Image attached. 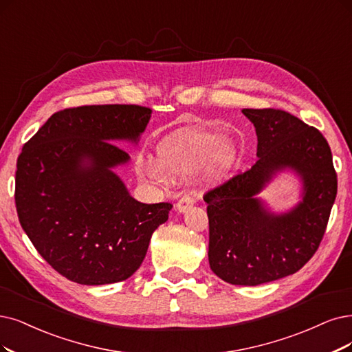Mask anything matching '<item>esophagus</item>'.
<instances>
[{
	"instance_id": "34e87169",
	"label": "esophagus",
	"mask_w": 352,
	"mask_h": 352,
	"mask_svg": "<svg viewBox=\"0 0 352 352\" xmlns=\"http://www.w3.org/2000/svg\"><path fill=\"white\" fill-rule=\"evenodd\" d=\"M196 203V200H194L191 196H183L181 197L179 200H178V203H177V210L179 212V213H184V212H187L190 207Z\"/></svg>"
}]
</instances>
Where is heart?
I'll list each match as a JSON object with an SVG mask.
<instances>
[{"label": "heart", "mask_w": 352, "mask_h": 352, "mask_svg": "<svg viewBox=\"0 0 352 352\" xmlns=\"http://www.w3.org/2000/svg\"><path fill=\"white\" fill-rule=\"evenodd\" d=\"M236 158V148L220 132L178 130L156 146V161L138 160V174L149 183L165 184L168 179H183L199 168L207 181L222 179Z\"/></svg>", "instance_id": "1"}]
</instances>
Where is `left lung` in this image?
Segmentation results:
<instances>
[{
  "label": "left lung",
  "instance_id": "left-lung-1",
  "mask_svg": "<svg viewBox=\"0 0 352 352\" xmlns=\"http://www.w3.org/2000/svg\"><path fill=\"white\" fill-rule=\"evenodd\" d=\"M258 138V161L204 194L209 216V264L235 285H258L294 274L318 251L338 179L327 139L296 116L243 109ZM292 168L302 178V201L287 214L270 212L256 194Z\"/></svg>",
  "mask_w": 352,
  "mask_h": 352
}]
</instances>
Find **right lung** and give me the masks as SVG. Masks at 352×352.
Wrapping results in <instances>:
<instances>
[{
  "instance_id": "right-lung-1",
  "label": "right lung",
  "mask_w": 352,
  "mask_h": 352,
  "mask_svg": "<svg viewBox=\"0 0 352 352\" xmlns=\"http://www.w3.org/2000/svg\"><path fill=\"white\" fill-rule=\"evenodd\" d=\"M152 110L135 104L65 109L24 143L17 160L20 225L45 261L68 280L101 285L140 267L171 203L130 196L113 168L130 156L114 140L138 142Z\"/></svg>"
}]
</instances>
